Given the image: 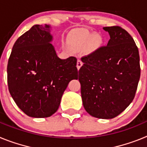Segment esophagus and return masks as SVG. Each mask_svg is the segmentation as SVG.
<instances>
[{
	"label": "esophagus",
	"instance_id": "1",
	"mask_svg": "<svg viewBox=\"0 0 147 147\" xmlns=\"http://www.w3.org/2000/svg\"><path fill=\"white\" fill-rule=\"evenodd\" d=\"M82 62L81 61V59H78L77 60V63H76V67H77L78 70L80 69V67H82Z\"/></svg>",
	"mask_w": 147,
	"mask_h": 147
}]
</instances>
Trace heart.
I'll list each match as a JSON object with an SVG mask.
<instances>
[{"mask_svg":"<svg viewBox=\"0 0 147 147\" xmlns=\"http://www.w3.org/2000/svg\"><path fill=\"white\" fill-rule=\"evenodd\" d=\"M89 42L90 47L95 49L98 47L101 42V38L98 35L94 36L87 30H79L71 36L69 40L70 45L76 50L85 48Z\"/></svg>","mask_w":147,"mask_h":147,"instance_id":"b5f03b06","label":"heart"}]
</instances>
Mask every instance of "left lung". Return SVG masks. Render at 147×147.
Here are the masks:
<instances>
[{"label": "left lung", "instance_id": "1", "mask_svg": "<svg viewBox=\"0 0 147 147\" xmlns=\"http://www.w3.org/2000/svg\"><path fill=\"white\" fill-rule=\"evenodd\" d=\"M107 45L82 57L79 71L85 110L93 117L110 119L121 113L134 98L141 75L137 45L121 27H104Z\"/></svg>", "mask_w": 147, "mask_h": 147}]
</instances>
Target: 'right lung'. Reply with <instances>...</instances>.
I'll return each mask as SVG.
<instances>
[{
	"instance_id": "right-lung-1",
	"label": "right lung",
	"mask_w": 147,
	"mask_h": 147,
	"mask_svg": "<svg viewBox=\"0 0 147 147\" xmlns=\"http://www.w3.org/2000/svg\"><path fill=\"white\" fill-rule=\"evenodd\" d=\"M51 40L50 26H33L16 40L8 61L9 93L30 117L52 115L68 83L78 78L76 58L59 59Z\"/></svg>"
}]
</instances>
